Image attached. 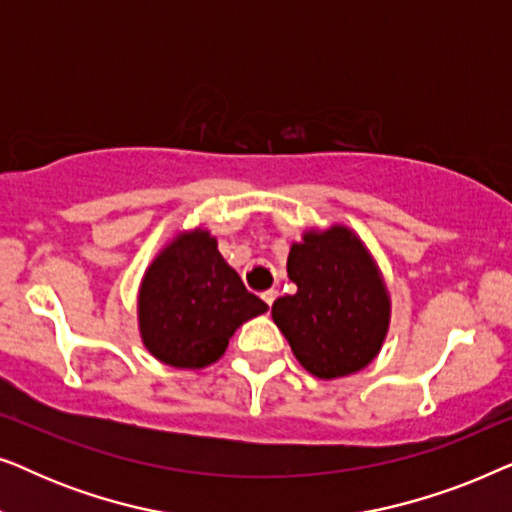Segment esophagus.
I'll return each mask as SVG.
<instances>
[{
    "mask_svg": "<svg viewBox=\"0 0 512 512\" xmlns=\"http://www.w3.org/2000/svg\"><path fill=\"white\" fill-rule=\"evenodd\" d=\"M277 296H279V293H277L275 289H268V291L261 293V298H263L265 303H268L270 307H272V303H275V300H277Z\"/></svg>",
    "mask_w": 512,
    "mask_h": 512,
    "instance_id": "34e87169",
    "label": "esophagus"
}]
</instances>
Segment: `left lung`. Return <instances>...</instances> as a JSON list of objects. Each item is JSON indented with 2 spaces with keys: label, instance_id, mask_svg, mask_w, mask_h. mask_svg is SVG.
I'll return each instance as SVG.
<instances>
[{
  "label": "left lung",
  "instance_id": "1",
  "mask_svg": "<svg viewBox=\"0 0 512 512\" xmlns=\"http://www.w3.org/2000/svg\"><path fill=\"white\" fill-rule=\"evenodd\" d=\"M293 296L272 305V319L300 366L342 377L366 368L387 335L389 298L368 251L352 230L307 233L286 261Z\"/></svg>",
  "mask_w": 512,
  "mask_h": 512
}]
</instances>
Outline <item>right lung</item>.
<instances>
[{"mask_svg": "<svg viewBox=\"0 0 512 512\" xmlns=\"http://www.w3.org/2000/svg\"><path fill=\"white\" fill-rule=\"evenodd\" d=\"M268 310L205 230L174 240L146 272L139 331L149 352L174 368H205L226 352L237 326Z\"/></svg>", "mask_w": 512, "mask_h": 512, "instance_id": "1", "label": "right lung"}]
</instances>
